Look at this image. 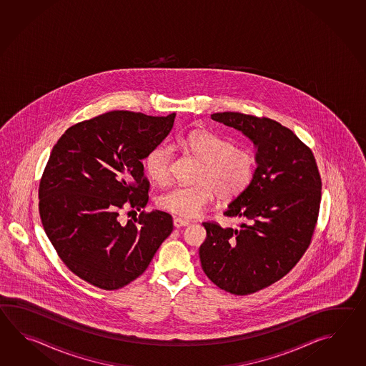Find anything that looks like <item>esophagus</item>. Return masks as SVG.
<instances>
[{"mask_svg":"<svg viewBox=\"0 0 366 366\" xmlns=\"http://www.w3.org/2000/svg\"><path fill=\"white\" fill-rule=\"evenodd\" d=\"M191 224V221H188V219H183V218H174V226L175 227H182V226H188Z\"/></svg>","mask_w":366,"mask_h":366,"instance_id":"34e87169","label":"esophagus"}]
</instances>
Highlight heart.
Masks as SVG:
<instances>
[{"instance_id": "b5f03b06", "label": "heart", "mask_w": 366, "mask_h": 366, "mask_svg": "<svg viewBox=\"0 0 366 366\" xmlns=\"http://www.w3.org/2000/svg\"><path fill=\"white\" fill-rule=\"evenodd\" d=\"M200 162L202 169L194 186H174L158 199L162 209L175 216H199L218 196L221 200H233L249 188L255 177L257 158L247 148H235L232 141L210 132L191 133L180 139ZM174 148L170 142H161L145 157V172L156 183L170 178Z\"/></svg>"}]
</instances>
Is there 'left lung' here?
<instances>
[{"label": "left lung", "instance_id": "8db88e82", "mask_svg": "<svg viewBox=\"0 0 366 366\" xmlns=\"http://www.w3.org/2000/svg\"><path fill=\"white\" fill-rule=\"evenodd\" d=\"M212 119L254 142L257 167L249 188L224 214L237 227L202 222V271L218 288L247 296L282 279L310 246L322 180L314 154L289 128L268 117L217 112Z\"/></svg>", "mask_w": 366, "mask_h": 366}]
</instances>
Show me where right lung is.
Wrapping results in <instances>:
<instances>
[{
  "instance_id": "add662e5",
  "label": "right lung",
  "mask_w": 366,
  "mask_h": 366,
  "mask_svg": "<svg viewBox=\"0 0 366 366\" xmlns=\"http://www.w3.org/2000/svg\"><path fill=\"white\" fill-rule=\"evenodd\" d=\"M174 119L109 111L71 125L51 152L39 184L41 224L62 263L97 288L136 280L172 234L166 212L142 210L127 224L119 214L147 205L150 184L141 161Z\"/></svg>"
}]
</instances>
